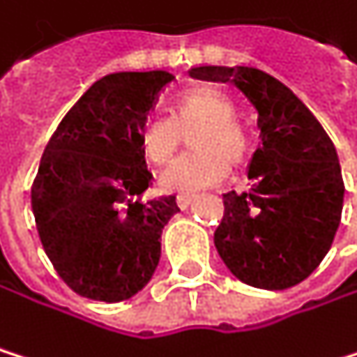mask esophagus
Returning a JSON list of instances; mask_svg holds the SVG:
<instances>
[{
  "label": "esophagus",
  "instance_id": "obj_1",
  "mask_svg": "<svg viewBox=\"0 0 357 357\" xmlns=\"http://www.w3.org/2000/svg\"><path fill=\"white\" fill-rule=\"evenodd\" d=\"M192 199H195V192H180L177 195V205H180L182 209H186L192 203Z\"/></svg>",
  "mask_w": 357,
  "mask_h": 357
}]
</instances>
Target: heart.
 <instances>
[{
	"label": "heart",
	"mask_w": 357,
	"mask_h": 357,
	"mask_svg": "<svg viewBox=\"0 0 357 357\" xmlns=\"http://www.w3.org/2000/svg\"><path fill=\"white\" fill-rule=\"evenodd\" d=\"M169 112L152 109L139 118L137 142L144 158L152 165L167 162L190 133L195 150L175 158L162 173L167 190H197L218 182L228 165H241L252 152V133L235 114L233 93L215 82H197L173 93Z\"/></svg>",
	"instance_id": "obj_1"
}]
</instances>
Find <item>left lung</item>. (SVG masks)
I'll return each instance as SVG.
<instances>
[{
    "instance_id": "obj_1",
    "label": "left lung",
    "mask_w": 357,
    "mask_h": 357,
    "mask_svg": "<svg viewBox=\"0 0 357 357\" xmlns=\"http://www.w3.org/2000/svg\"><path fill=\"white\" fill-rule=\"evenodd\" d=\"M192 78L233 82L256 107L262 144L248 177L226 192L213 243L241 282L286 290L307 279L335 241L345 184L339 156L311 109L271 73L252 65H199Z\"/></svg>"
}]
</instances>
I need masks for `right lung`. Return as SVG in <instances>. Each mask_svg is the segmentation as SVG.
<instances>
[{
    "instance_id": "1",
    "label": "right lung",
    "mask_w": 357,
    "mask_h": 357,
    "mask_svg": "<svg viewBox=\"0 0 357 357\" xmlns=\"http://www.w3.org/2000/svg\"><path fill=\"white\" fill-rule=\"evenodd\" d=\"M173 80L165 69L116 71L97 80L59 122L31 186L46 256L80 296L120 303L148 286L175 197L142 201L152 182L139 150V118Z\"/></svg>"
}]
</instances>
